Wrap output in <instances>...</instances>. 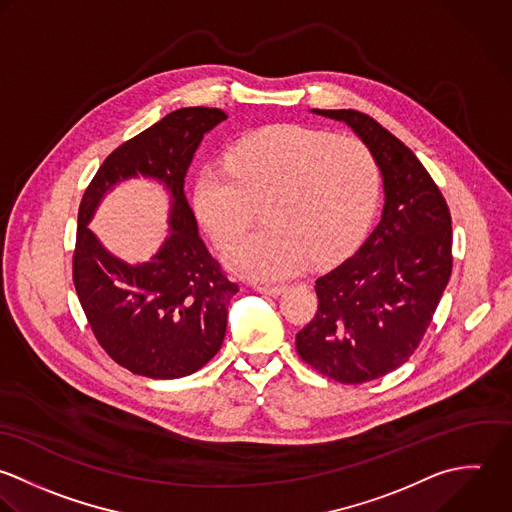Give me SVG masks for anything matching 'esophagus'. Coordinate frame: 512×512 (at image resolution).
I'll return each mask as SVG.
<instances>
[{"label": "esophagus", "mask_w": 512, "mask_h": 512, "mask_svg": "<svg viewBox=\"0 0 512 512\" xmlns=\"http://www.w3.org/2000/svg\"><path fill=\"white\" fill-rule=\"evenodd\" d=\"M255 289L259 291V293H265V295H281L285 289H287V285H255Z\"/></svg>", "instance_id": "esophagus-1"}]
</instances>
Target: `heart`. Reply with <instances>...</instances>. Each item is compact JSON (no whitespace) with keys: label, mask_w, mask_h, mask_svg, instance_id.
I'll use <instances>...</instances> for the list:
<instances>
[{"label":"heart","mask_w":512,"mask_h":512,"mask_svg":"<svg viewBox=\"0 0 512 512\" xmlns=\"http://www.w3.org/2000/svg\"><path fill=\"white\" fill-rule=\"evenodd\" d=\"M381 171L355 135L303 125H271L241 137L225 161L195 185L197 213L213 241L237 243L265 203L267 227L229 251L233 271L283 279L351 253L377 211Z\"/></svg>","instance_id":"1"}]
</instances>
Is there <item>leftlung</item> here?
I'll use <instances>...</instances> for the list:
<instances>
[{"mask_svg":"<svg viewBox=\"0 0 512 512\" xmlns=\"http://www.w3.org/2000/svg\"><path fill=\"white\" fill-rule=\"evenodd\" d=\"M313 111L351 125L383 173L379 225L315 281L319 309L295 337L299 357L323 377L361 385L399 369L421 345L453 271L451 211L417 155L371 115Z\"/></svg>","mask_w":512,"mask_h":512,"instance_id":"obj_1","label":"left lung"}]
</instances>
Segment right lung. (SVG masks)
I'll list each match as a JSON object with an SVG mask.
<instances>
[{
  "label": "right lung",
  "instance_id": "obj_1",
  "mask_svg": "<svg viewBox=\"0 0 512 512\" xmlns=\"http://www.w3.org/2000/svg\"><path fill=\"white\" fill-rule=\"evenodd\" d=\"M227 113L183 107L113 149L87 185L73 249V285L101 349L123 369L149 379L199 371L221 349L227 307L239 291L197 235L183 179L203 135ZM137 172L172 191V235L153 262L131 268L111 258L86 223L102 193Z\"/></svg>",
  "mask_w": 512,
  "mask_h": 512
}]
</instances>
